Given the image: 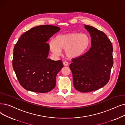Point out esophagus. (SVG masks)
Returning a JSON list of instances; mask_svg holds the SVG:
<instances>
[{
	"instance_id": "1",
	"label": "esophagus",
	"mask_w": 125,
	"mask_h": 125,
	"mask_svg": "<svg viewBox=\"0 0 125 125\" xmlns=\"http://www.w3.org/2000/svg\"><path fill=\"white\" fill-rule=\"evenodd\" d=\"M63 64L64 66H67L68 65V63L66 61H64L63 62Z\"/></svg>"
}]
</instances>
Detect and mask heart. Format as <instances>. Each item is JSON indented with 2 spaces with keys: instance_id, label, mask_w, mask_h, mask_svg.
<instances>
[{
  "instance_id": "b5f03b06",
  "label": "heart",
  "mask_w": 125,
  "mask_h": 125,
  "mask_svg": "<svg viewBox=\"0 0 125 125\" xmlns=\"http://www.w3.org/2000/svg\"><path fill=\"white\" fill-rule=\"evenodd\" d=\"M89 36L85 34L71 32L56 36L53 41L50 42V47L55 55L60 54L61 50L65 51L66 56L69 59L80 57L84 53L90 45Z\"/></svg>"
}]
</instances>
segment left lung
<instances>
[{
  "label": "left lung",
  "mask_w": 125,
  "mask_h": 125,
  "mask_svg": "<svg viewBox=\"0 0 125 125\" xmlns=\"http://www.w3.org/2000/svg\"><path fill=\"white\" fill-rule=\"evenodd\" d=\"M84 27L90 35L92 46L83 55L73 59L69 68L75 89L88 93L99 89L109 81L113 47L104 32L90 25Z\"/></svg>",
  "instance_id": "1"
}]
</instances>
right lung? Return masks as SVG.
I'll list each match as a JSON object with an SVG mask.
<instances>
[{"mask_svg":"<svg viewBox=\"0 0 125 125\" xmlns=\"http://www.w3.org/2000/svg\"><path fill=\"white\" fill-rule=\"evenodd\" d=\"M60 28L42 25L31 28L21 36L14 48L13 67L21 86L25 89L46 93L56 86L57 73L63 67L61 60L47 57L49 39Z\"/></svg>","mask_w":125,"mask_h":125,"instance_id":"1","label":"right lung"}]
</instances>
